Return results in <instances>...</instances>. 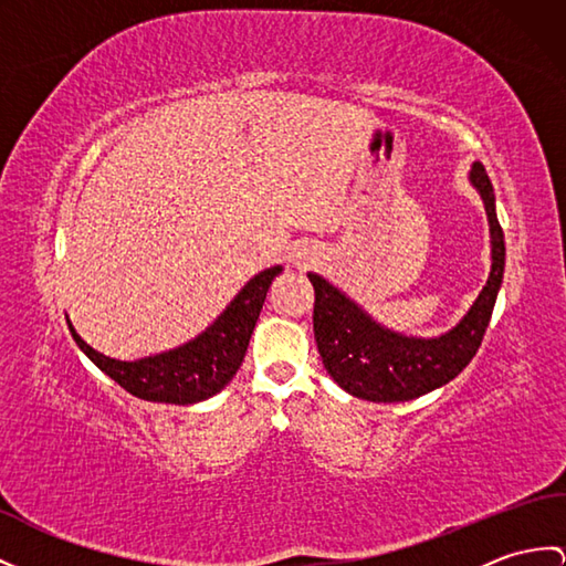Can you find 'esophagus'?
<instances>
[{
	"label": "esophagus",
	"instance_id": "1",
	"mask_svg": "<svg viewBox=\"0 0 566 566\" xmlns=\"http://www.w3.org/2000/svg\"><path fill=\"white\" fill-rule=\"evenodd\" d=\"M314 261H316V250H314V247L302 244V247H297V250L293 252V264L300 266V269L312 266Z\"/></svg>",
	"mask_w": 566,
	"mask_h": 566
}]
</instances>
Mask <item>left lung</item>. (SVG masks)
Returning a JSON list of instances; mask_svg holds the SVG:
<instances>
[{
  "mask_svg": "<svg viewBox=\"0 0 566 566\" xmlns=\"http://www.w3.org/2000/svg\"><path fill=\"white\" fill-rule=\"evenodd\" d=\"M485 203L492 244L488 283L463 319L437 338L403 336L377 324L336 285L307 273L314 285V338L326 371L343 391L375 403L412 401L444 387L473 360L485 336L504 279V232L494 211V189L482 163L468 175Z\"/></svg>",
  "mask_w": 566,
  "mask_h": 566,
  "instance_id": "left-lung-1",
  "label": "left lung"
}]
</instances>
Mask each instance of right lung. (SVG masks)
Here are the masks:
<instances>
[{
    "label": "right lung",
    "mask_w": 566,
    "mask_h": 566,
    "mask_svg": "<svg viewBox=\"0 0 566 566\" xmlns=\"http://www.w3.org/2000/svg\"><path fill=\"white\" fill-rule=\"evenodd\" d=\"M281 271L283 266H271L256 273L223 310V314L185 346L148 355L134 363L115 360V357L93 350L76 334L72 322L66 319V324L76 346L88 355V360L132 396L154 403H199L226 389V384L235 377L247 346H250L259 312L264 307L269 287Z\"/></svg>",
    "instance_id": "1"
}]
</instances>
